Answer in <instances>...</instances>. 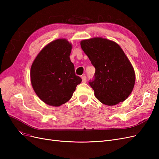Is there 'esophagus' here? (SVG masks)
Instances as JSON below:
<instances>
[{
    "instance_id": "1",
    "label": "esophagus",
    "mask_w": 159,
    "mask_h": 159,
    "mask_svg": "<svg viewBox=\"0 0 159 159\" xmlns=\"http://www.w3.org/2000/svg\"><path fill=\"white\" fill-rule=\"evenodd\" d=\"M81 79H82V82L83 83H85L86 81H87V78H86V76H85V75H83L82 78H81Z\"/></svg>"
}]
</instances>
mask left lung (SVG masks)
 Listing matches in <instances>:
<instances>
[{"mask_svg": "<svg viewBox=\"0 0 159 159\" xmlns=\"http://www.w3.org/2000/svg\"><path fill=\"white\" fill-rule=\"evenodd\" d=\"M80 45L95 68L89 82L95 98L110 106L124 102L133 89L135 73L121 48L102 37L83 40Z\"/></svg>", "mask_w": 159, "mask_h": 159, "instance_id": "left-lung-1", "label": "left lung"}]
</instances>
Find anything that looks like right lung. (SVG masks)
Instances as JSON below:
<instances>
[{"label": "right lung", "mask_w": 159, "mask_h": 159, "mask_svg": "<svg viewBox=\"0 0 159 159\" xmlns=\"http://www.w3.org/2000/svg\"><path fill=\"white\" fill-rule=\"evenodd\" d=\"M71 48L65 38L55 40L43 48L31 66L33 89L47 105L59 107L68 102L81 82L70 60Z\"/></svg>", "instance_id": "obj_1"}]
</instances>
